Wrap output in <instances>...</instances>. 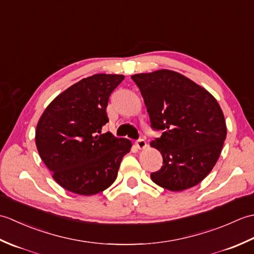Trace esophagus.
Here are the masks:
<instances>
[{
    "label": "esophagus",
    "instance_id": "1",
    "mask_svg": "<svg viewBox=\"0 0 254 254\" xmlns=\"http://www.w3.org/2000/svg\"><path fill=\"white\" fill-rule=\"evenodd\" d=\"M135 145H136V147L138 148V149H144L145 147L147 146V144H146V142L144 141V139H138V141H136L135 142Z\"/></svg>",
    "mask_w": 254,
    "mask_h": 254
}]
</instances>
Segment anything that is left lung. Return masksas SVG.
<instances>
[{"label": "left lung", "mask_w": 254, "mask_h": 254, "mask_svg": "<svg viewBox=\"0 0 254 254\" xmlns=\"http://www.w3.org/2000/svg\"><path fill=\"white\" fill-rule=\"evenodd\" d=\"M141 90L154 130L150 143L163 155V167L150 174L156 185L179 192L198 185L222 153L227 127L214 96L170 69L132 75Z\"/></svg>", "instance_id": "1"}]
</instances>
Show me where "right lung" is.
I'll return each mask as SVG.
<instances>
[{"instance_id":"add662e5","label":"right lung","mask_w":254,"mask_h":254,"mask_svg":"<svg viewBox=\"0 0 254 254\" xmlns=\"http://www.w3.org/2000/svg\"><path fill=\"white\" fill-rule=\"evenodd\" d=\"M124 75L95 74L57 96L42 113L36 128V146L52 178L63 189L94 195L117 179L130 139L101 128L109 121L108 100Z\"/></svg>"}]
</instances>
